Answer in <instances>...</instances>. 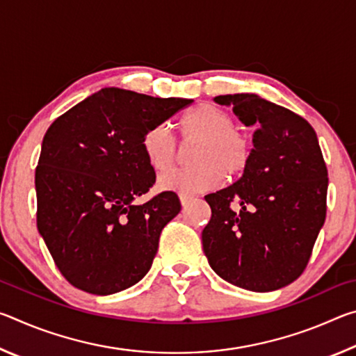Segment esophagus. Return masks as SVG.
Returning <instances> with one entry per match:
<instances>
[{
    "label": "esophagus",
    "instance_id": "34e87169",
    "mask_svg": "<svg viewBox=\"0 0 356 356\" xmlns=\"http://www.w3.org/2000/svg\"><path fill=\"white\" fill-rule=\"evenodd\" d=\"M179 200H180V204H182V207H186V206H188V204L193 201V196L185 195V193H180Z\"/></svg>",
    "mask_w": 356,
    "mask_h": 356
}]
</instances>
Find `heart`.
Masks as SVG:
<instances>
[{
    "label": "heart",
    "mask_w": 356,
    "mask_h": 356,
    "mask_svg": "<svg viewBox=\"0 0 356 356\" xmlns=\"http://www.w3.org/2000/svg\"><path fill=\"white\" fill-rule=\"evenodd\" d=\"M184 141L196 140L191 149L193 166L165 172L159 179L161 190L201 193L215 188L221 176L234 179L248 168L251 140L234 127L232 116L213 104H200L186 110L179 119ZM143 152L149 166L166 171L176 160L177 143L163 124L152 125L143 136Z\"/></svg>",
    "instance_id": "1"
}]
</instances>
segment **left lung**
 Instances as JSON below:
<instances>
[{"instance_id":"1","label":"left lung","mask_w":356,"mask_h":356,"mask_svg":"<svg viewBox=\"0 0 356 356\" xmlns=\"http://www.w3.org/2000/svg\"><path fill=\"white\" fill-rule=\"evenodd\" d=\"M215 102L232 106L256 131L242 177L206 196L212 216L202 248L225 281L252 292L276 291L309 262L327 215V165L314 129L293 111L256 94Z\"/></svg>"}]
</instances>
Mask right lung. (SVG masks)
Listing matches in <instances>:
<instances>
[{"mask_svg": "<svg viewBox=\"0 0 356 356\" xmlns=\"http://www.w3.org/2000/svg\"><path fill=\"white\" fill-rule=\"evenodd\" d=\"M191 102L105 88L47 130L35 168L38 229L74 287L110 295L149 272L180 201L163 191L134 202L155 184L143 136Z\"/></svg>", "mask_w": 356, "mask_h": 356, "instance_id": "obj_1", "label": "right lung"}]
</instances>
